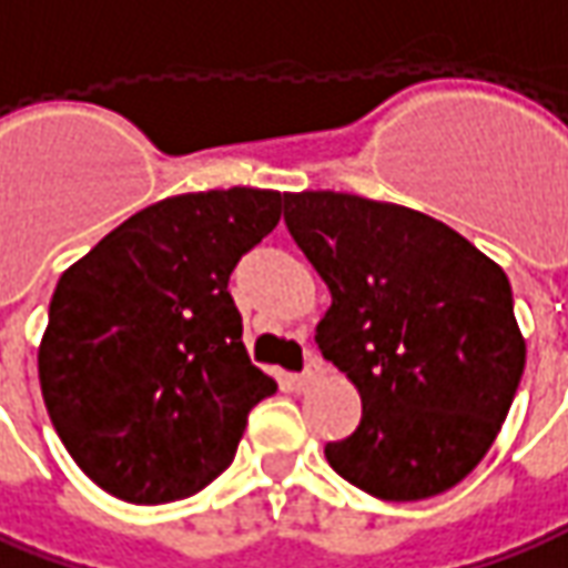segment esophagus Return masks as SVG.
Returning <instances> with one entry per match:
<instances>
[{
    "mask_svg": "<svg viewBox=\"0 0 568 568\" xmlns=\"http://www.w3.org/2000/svg\"><path fill=\"white\" fill-rule=\"evenodd\" d=\"M320 373H323V366H320V361H316V357H311V361H307V366H304V373H298V376H295V385H301V388H304V385H311L314 379H320Z\"/></svg>",
    "mask_w": 568,
    "mask_h": 568,
    "instance_id": "34e87169",
    "label": "esophagus"
}]
</instances>
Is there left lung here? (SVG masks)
<instances>
[{
	"mask_svg": "<svg viewBox=\"0 0 568 568\" xmlns=\"http://www.w3.org/2000/svg\"><path fill=\"white\" fill-rule=\"evenodd\" d=\"M285 226L333 295L316 345L364 404L329 466L397 504L454 488L526 369L507 273L442 220L351 192H288Z\"/></svg>",
	"mask_w": 568,
	"mask_h": 568,
	"instance_id": "left-lung-1",
	"label": "left lung"
}]
</instances>
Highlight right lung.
Instances as JSON below:
<instances>
[{
	"instance_id": "right-lung-1",
	"label": "right lung",
	"mask_w": 568,
	"mask_h": 568,
	"mask_svg": "<svg viewBox=\"0 0 568 568\" xmlns=\"http://www.w3.org/2000/svg\"><path fill=\"white\" fill-rule=\"evenodd\" d=\"M283 199L248 186L171 195L61 273L37 354L42 400L108 495L171 504L202 491L233 463L248 410L276 392L248 361L226 285Z\"/></svg>"
}]
</instances>
